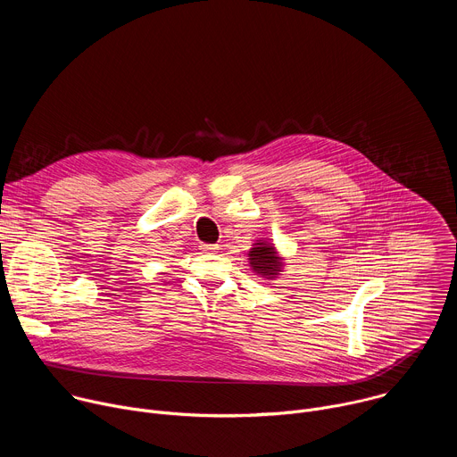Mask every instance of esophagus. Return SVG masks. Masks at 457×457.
I'll return each instance as SVG.
<instances>
[{"instance_id": "34e87169", "label": "esophagus", "mask_w": 457, "mask_h": 457, "mask_svg": "<svg viewBox=\"0 0 457 457\" xmlns=\"http://www.w3.org/2000/svg\"><path fill=\"white\" fill-rule=\"evenodd\" d=\"M199 247H201V251H204V253H213V251L219 249L217 244H201Z\"/></svg>"}]
</instances>
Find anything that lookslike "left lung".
<instances>
[{"mask_svg": "<svg viewBox=\"0 0 457 457\" xmlns=\"http://www.w3.org/2000/svg\"><path fill=\"white\" fill-rule=\"evenodd\" d=\"M247 256L253 273L264 280H277L286 270V258L270 238H258L249 249Z\"/></svg>", "mask_w": 457, "mask_h": 457, "instance_id": "1", "label": "left lung"}]
</instances>
